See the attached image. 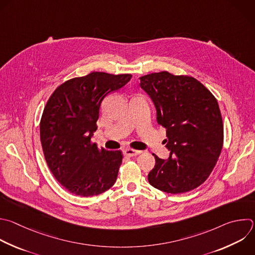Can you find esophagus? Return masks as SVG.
Masks as SVG:
<instances>
[{
  "instance_id": "esophagus-1",
  "label": "esophagus",
  "mask_w": 255,
  "mask_h": 255,
  "mask_svg": "<svg viewBox=\"0 0 255 255\" xmlns=\"http://www.w3.org/2000/svg\"><path fill=\"white\" fill-rule=\"evenodd\" d=\"M123 152H124V155H125V156L133 157V156H137V155L141 154V152H142V151L135 150V149H132V148H126Z\"/></svg>"
}]
</instances>
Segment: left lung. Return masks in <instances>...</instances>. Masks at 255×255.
<instances>
[{
    "mask_svg": "<svg viewBox=\"0 0 255 255\" xmlns=\"http://www.w3.org/2000/svg\"><path fill=\"white\" fill-rule=\"evenodd\" d=\"M150 96L157 122L166 128L167 160L155 154L149 183L178 194L200 186L210 175L223 146V122L216 98L193 77L167 71L140 77Z\"/></svg>",
    "mask_w": 255,
    "mask_h": 255,
    "instance_id": "1",
    "label": "left lung"
}]
</instances>
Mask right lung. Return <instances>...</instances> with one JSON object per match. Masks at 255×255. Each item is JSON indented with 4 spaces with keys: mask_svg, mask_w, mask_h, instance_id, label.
<instances>
[{
    "mask_svg": "<svg viewBox=\"0 0 255 255\" xmlns=\"http://www.w3.org/2000/svg\"><path fill=\"white\" fill-rule=\"evenodd\" d=\"M131 74L92 72L70 79L53 92L40 122L46 162L69 192L90 197L111 188L123 155L91 142L103 99L130 81Z\"/></svg>",
    "mask_w": 255,
    "mask_h": 255,
    "instance_id": "obj_1",
    "label": "right lung"
}]
</instances>
